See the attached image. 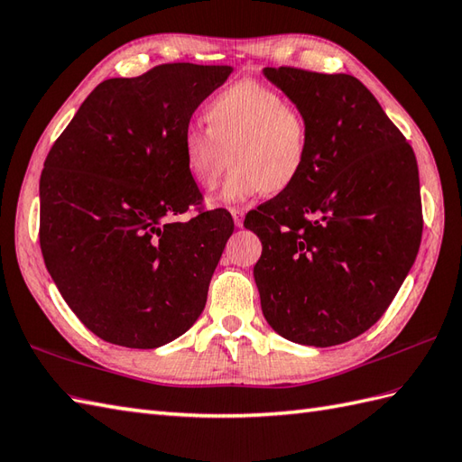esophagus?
<instances>
[{
  "label": "esophagus",
  "instance_id": "1",
  "mask_svg": "<svg viewBox=\"0 0 462 462\" xmlns=\"http://www.w3.org/2000/svg\"><path fill=\"white\" fill-rule=\"evenodd\" d=\"M244 208H232V217H234V224H236V226H242V224H244Z\"/></svg>",
  "mask_w": 462,
  "mask_h": 462
}]
</instances>
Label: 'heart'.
<instances>
[{
  "instance_id": "heart-1",
  "label": "heart",
  "mask_w": 462,
  "mask_h": 462,
  "mask_svg": "<svg viewBox=\"0 0 462 462\" xmlns=\"http://www.w3.org/2000/svg\"><path fill=\"white\" fill-rule=\"evenodd\" d=\"M205 127L180 135V161L189 179L210 190L226 167L220 200L244 202L262 192H283L301 179L310 153L307 116L283 94L260 80L244 79L220 90L207 104Z\"/></svg>"
}]
</instances>
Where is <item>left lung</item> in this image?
<instances>
[{"mask_svg":"<svg viewBox=\"0 0 462 462\" xmlns=\"http://www.w3.org/2000/svg\"><path fill=\"white\" fill-rule=\"evenodd\" d=\"M263 72L310 125L301 179L244 220L262 240L254 277L263 317L299 345H342L378 323L415 262L423 232L417 159L358 79Z\"/></svg>","mask_w":462,"mask_h":462,"instance_id":"8db88e82","label":"left lung"}]
</instances>
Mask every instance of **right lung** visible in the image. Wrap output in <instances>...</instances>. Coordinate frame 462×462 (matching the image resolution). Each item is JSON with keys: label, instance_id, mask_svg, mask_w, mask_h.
<instances>
[{"label": "right lung", "instance_id": "1", "mask_svg": "<svg viewBox=\"0 0 462 462\" xmlns=\"http://www.w3.org/2000/svg\"><path fill=\"white\" fill-rule=\"evenodd\" d=\"M230 67L159 64L100 82L45 159L42 260L64 301L96 337L157 348L187 332L234 232L205 208L180 161V135ZM195 209L187 223L174 217Z\"/></svg>", "mask_w": 462, "mask_h": 462}]
</instances>
